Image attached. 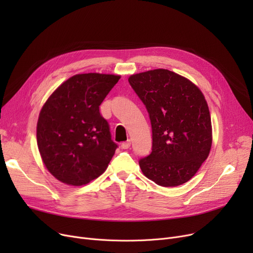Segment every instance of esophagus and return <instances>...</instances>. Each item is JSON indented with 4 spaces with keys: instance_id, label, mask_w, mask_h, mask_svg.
<instances>
[{
    "instance_id": "34e87169",
    "label": "esophagus",
    "mask_w": 253,
    "mask_h": 253,
    "mask_svg": "<svg viewBox=\"0 0 253 253\" xmlns=\"http://www.w3.org/2000/svg\"><path fill=\"white\" fill-rule=\"evenodd\" d=\"M131 147V140H127V141H125V142H123L122 144H121V148L123 149V150H127V149H129Z\"/></svg>"
}]
</instances>
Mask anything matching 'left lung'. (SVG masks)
Masks as SVG:
<instances>
[{"label": "left lung", "mask_w": 253, "mask_h": 253, "mask_svg": "<svg viewBox=\"0 0 253 253\" xmlns=\"http://www.w3.org/2000/svg\"><path fill=\"white\" fill-rule=\"evenodd\" d=\"M128 81L152 124V153L138 162L142 173L162 187L189 181L207 159L212 143L203 93L187 78L164 69L132 75Z\"/></svg>", "instance_id": "obj_1"}]
</instances>
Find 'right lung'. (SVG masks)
<instances>
[{"mask_svg": "<svg viewBox=\"0 0 253 253\" xmlns=\"http://www.w3.org/2000/svg\"><path fill=\"white\" fill-rule=\"evenodd\" d=\"M120 76L80 74L63 82L40 112L37 142L50 173L63 183L82 185L101 175L118 144L99 105Z\"/></svg>", "mask_w": 253, "mask_h": 253, "instance_id": "add662e5", "label": "right lung"}]
</instances>
